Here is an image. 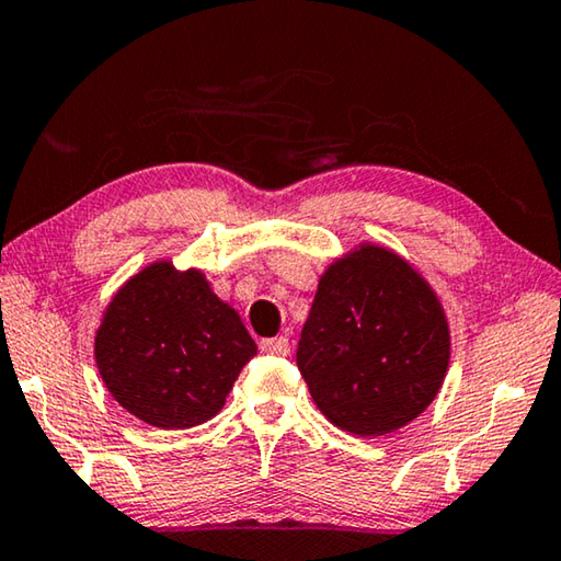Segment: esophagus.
I'll return each instance as SVG.
<instances>
[{"mask_svg": "<svg viewBox=\"0 0 561 561\" xmlns=\"http://www.w3.org/2000/svg\"><path fill=\"white\" fill-rule=\"evenodd\" d=\"M260 346H262V352L277 354V357H287V354H289L287 336H270V340H262Z\"/></svg>", "mask_w": 561, "mask_h": 561, "instance_id": "34e87169", "label": "esophagus"}]
</instances>
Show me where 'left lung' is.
<instances>
[{
    "label": "left lung",
    "mask_w": 561,
    "mask_h": 561,
    "mask_svg": "<svg viewBox=\"0 0 561 561\" xmlns=\"http://www.w3.org/2000/svg\"><path fill=\"white\" fill-rule=\"evenodd\" d=\"M449 354L447 314L424 274L394 249L359 242L319 277L297 367L329 422L381 437L434 402Z\"/></svg>",
    "instance_id": "obj_1"
}]
</instances>
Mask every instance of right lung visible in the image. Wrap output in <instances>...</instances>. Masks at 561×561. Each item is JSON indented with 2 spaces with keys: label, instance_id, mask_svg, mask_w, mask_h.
<instances>
[{
  "label": "right lung",
  "instance_id": "1",
  "mask_svg": "<svg viewBox=\"0 0 561 561\" xmlns=\"http://www.w3.org/2000/svg\"><path fill=\"white\" fill-rule=\"evenodd\" d=\"M256 354L242 317L197 266L157 260L102 312L94 362L119 407L157 430H190L221 412Z\"/></svg>",
  "mask_w": 561,
  "mask_h": 561
}]
</instances>
